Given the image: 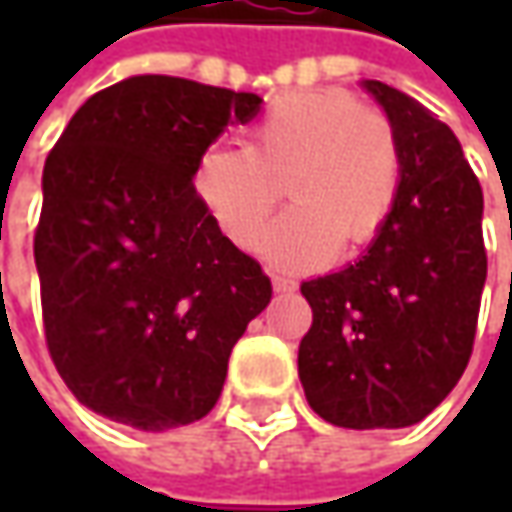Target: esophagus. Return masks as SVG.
I'll return each mask as SVG.
<instances>
[{"instance_id": "34e87169", "label": "esophagus", "mask_w": 512, "mask_h": 512, "mask_svg": "<svg viewBox=\"0 0 512 512\" xmlns=\"http://www.w3.org/2000/svg\"><path fill=\"white\" fill-rule=\"evenodd\" d=\"M296 287V282L293 279H285V276H273V290L276 293H287V290H293Z\"/></svg>"}]
</instances>
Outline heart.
I'll return each instance as SVG.
<instances>
[{"label":"heart","mask_w":512,"mask_h":512,"mask_svg":"<svg viewBox=\"0 0 512 512\" xmlns=\"http://www.w3.org/2000/svg\"><path fill=\"white\" fill-rule=\"evenodd\" d=\"M267 262L310 270L339 245L367 247L382 236L402 190V148L390 119L347 90H299L273 99L250 125L247 148L213 142L193 168V190L227 242L256 250L279 205Z\"/></svg>","instance_id":"1"}]
</instances>
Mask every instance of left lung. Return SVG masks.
Returning <instances> with one entry per match:
<instances>
[{
	"instance_id": "obj_1",
	"label": "left lung",
	"mask_w": 512,
	"mask_h": 512,
	"mask_svg": "<svg viewBox=\"0 0 512 512\" xmlns=\"http://www.w3.org/2000/svg\"><path fill=\"white\" fill-rule=\"evenodd\" d=\"M402 148V190L356 265L302 282L313 325L299 344L307 404L336 427H410L462 379L487 253L482 185L453 130L422 102L367 79Z\"/></svg>"
}]
</instances>
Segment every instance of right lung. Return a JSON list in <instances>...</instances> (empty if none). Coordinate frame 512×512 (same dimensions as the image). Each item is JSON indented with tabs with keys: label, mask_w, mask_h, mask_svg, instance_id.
<instances>
[{
	"label": "right lung",
	"mask_w": 512,
	"mask_h": 512,
	"mask_svg": "<svg viewBox=\"0 0 512 512\" xmlns=\"http://www.w3.org/2000/svg\"><path fill=\"white\" fill-rule=\"evenodd\" d=\"M256 93L130 76L73 113L42 173L33 256L50 359L93 413L136 430L199 422L270 279L193 190L199 153Z\"/></svg>",
	"instance_id": "right-lung-1"
}]
</instances>
